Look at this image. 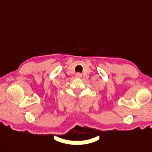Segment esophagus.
I'll list each match as a JSON object with an SVG mask.
<instances>
[{"label": "esophagus", "instance_id": "obj_1", "mask_svg": "<svg viewBox=\"0 0 152 152\" xmlns=\"http://www.w3.org/2000/svg\"><path fill=\"white\" fill-rule=\"evenodd\" d=\"M76 77H77V78H81V75L80 73L77 72L76 74Z\"/></svg>", "mask_w": 152, "mask_h": 152}]
</instances>
